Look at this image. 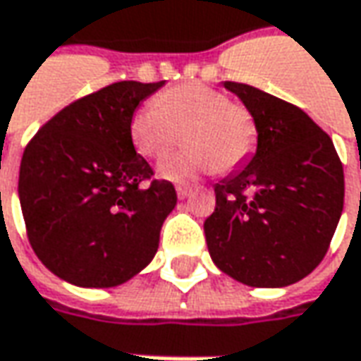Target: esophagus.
<instances>
[{"mask_svg":"<svg viewBox=\"0 0 361 361\" xmlns=\"http://www.w3.org/2000/svg\"><path fill=\"white\" fill-rule=\"evenodd\" d=\"M176 192H178V197H180V200H190L193 193H195V190H193V188H188V185H178Z\"/></svg>","mask_w":361,"mask_h":361,"instance_id":"1","label":"esophagus"}]
</instances>
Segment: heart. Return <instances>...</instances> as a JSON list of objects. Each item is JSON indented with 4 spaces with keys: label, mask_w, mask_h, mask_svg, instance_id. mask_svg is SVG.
Listing matches in <instances>:
<instances>
[{
    "label": "heart",
    "mask_w": 361,
    "mask_h": 361,
    "mask_svg": "<svg viewBox=\"0 0 361 361\" xmlns=\"http://www.w3.org/2000/svg\"><path fill=\"white\" fill-rule=\"evenodd\" d=\"M190 147L166 157L157 173L169 181H188L207 171H231L254 154L257 123L247 107L205 83H181L133 111L130 137L137 154L166 156L185 131Z\"/></svg>",
    "instance_id": "obj_1"
}]
</instances>
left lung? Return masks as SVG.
Listing matches in <instances>:
<instances>
[{
  "label": "left lung",
  "instance_id": "1",
  "mask_svg": "<svg viewBox=\"0 0 361 361\" xmlns=\"http://www.w3.org/2000/svg\"><path fill=\"white\" fill-rule=\"evenodd\" d=\"M257 123L243 168L216 183L204 231L214 264L252 288H283L312 274L343 209V168L326 131L300 107L226 81Z\"/></svg>",
  "mask_w": 361,
  "mask_h": 361
}]
</instances>
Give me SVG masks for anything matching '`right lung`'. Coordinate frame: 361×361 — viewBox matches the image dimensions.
<instances>
[{
    "instance_id": "1",
    "label": "right lung",
    "mask_w": 361,
    "mask_h": 361,
    "mask_svg": "<svg viewBox=\"0 0 361 361\" xmlns=\"http://www.w3.org/2000/svg\"><path fill=\"white\" fill-rule=\"evenodd\" d=\"M164 81H118L63 107L27 143L19 204L35 255L80 288H116L147 266L178 204L130 137L133 111Z\"/></svg>"
}]
</instances>
